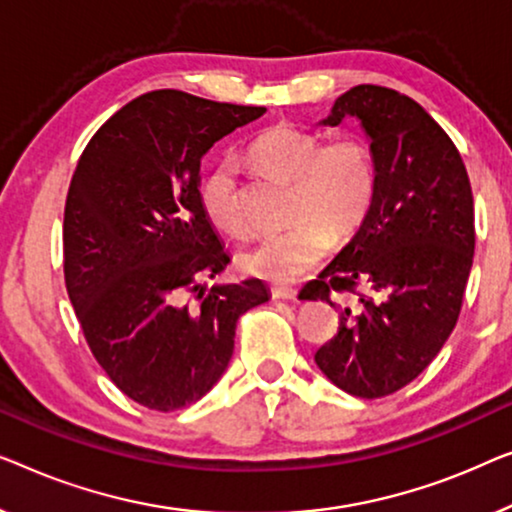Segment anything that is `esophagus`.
<instances>
[{"instance_id": "1", "label": "esophagus", "mask_w": 512, "mask_h": 512, "mask_svg": "<svg viewBox=\"0 0 512 512\" xmlns=\"http://www.w3.org/2000/svg\"><path fill=\"white\" fill-rule=\"evenodd\" d=\"M271 294H273V299L297 301V290H292V287H273Z\"/></svg>"}]
</instances>
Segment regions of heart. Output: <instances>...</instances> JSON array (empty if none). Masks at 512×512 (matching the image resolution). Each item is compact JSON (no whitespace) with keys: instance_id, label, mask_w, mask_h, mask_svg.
<instances>
[{"instance_id":"obj_1","label":"heart","mask_w":512,"mask_h":512,"mask_svg":"<svg viewBox=\"0 0 512 512\" xmlns=\"http://www.w3.org/2000/svg\"><path fill=\"white\" fill-rule=\"evenodd\" d=\"M250 160L271 174L292 181V227L264 234L241 255L243 269L271 283H292L311 271L329 250V241L345 239L369 213L376 194V162L357 136L322 143L292 125L264 129L250 143ZM201 211L211 225L234 239L250 227L236 194L234 169L220 162L201 178Z\"/></svg>"}]
</instances>
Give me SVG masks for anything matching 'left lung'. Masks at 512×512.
Instances as JSON below:
<instances>
[{
    "label": "left lung",
    "mask_w": 512,
    "mask_h": 512,
    "mask_svg": "<svg viewBox=\"0 0 512 512\" xmlns=\"http://www.w3.org/2000/svg\"><path fill=\"white\" fill-rule=\"evenodd\" d=\"M345 118L369 139L376 194L348 246L299 297L331 304V290H369L355 311L343 308L315 364L343 392L378 399L420 376L457 325L475 248L473 194L455 143L410 97L357 85L320 122Z\"/></svg>",
    "instance_id": "left-lung-1"
}]
</instances>
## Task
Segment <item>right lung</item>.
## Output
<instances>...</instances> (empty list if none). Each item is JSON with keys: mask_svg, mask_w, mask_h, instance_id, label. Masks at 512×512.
Returning a JSON list of instances; mask_svg holds the SVG:
<instances>
[{"mask_svg": "<svg viewBox=\"0 0 512 512\" xmlns=\"http://www.w3.org/2000/svg\"><path fill=\"white\" fill-rule=\"evenodd\" d=\"M264 113L178 90L148 92L99 127L71 178L69 299L106 376L150 410L169 413L204 397L232 359L236 320L271 297L259 278L201 283L229 262L199 204L201 157Z\"/></svg>", "mask_w": 512, "mask_h": 512, "instance_id": "obj_1", "label": "right lung"}]
</instances>
